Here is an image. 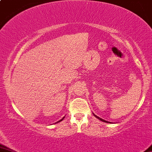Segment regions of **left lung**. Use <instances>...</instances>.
Returning <instances> with one entry per match:
<instances>
[{
  "label": "left lung",
  "mask_w": 152,
  "mask_h": 152,
  "mask_svg": "<svg viewBox=\"0 0 152 152\" xmlns=\"http://www.w3.org/2000/svg\"><path fill=\"white\" fill-rule=\"evenodd\" d=\"M94 116H95V117H96V118H99V119L100 120V121H104V122H106V123H110V122H108V121H105V120H103V119H102V118H99V117L96 116V115H95V114H94Z\"/></svg>",
  "instance_id": "obj_1"
}]
</instances>
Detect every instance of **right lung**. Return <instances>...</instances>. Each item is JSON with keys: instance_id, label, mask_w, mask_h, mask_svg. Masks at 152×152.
Returning <instances> with one entry per match:
<instances>
[{"instance_id": "obj_1", "label": "right lung", "mask_w": 152, "mask_h": 152, "mask_svg": "<svg viewBox=\"0 0 152 152\" xmlns=\"http://www.w3.org/2000/svg\"><path fill=\"white\" fill-rule=\"evenodd\" d=\"M64 118H62V119H61V120H60V121H58V122H60V121H62V120H63V119H64Z\"/></svg>"}]
</instances>
